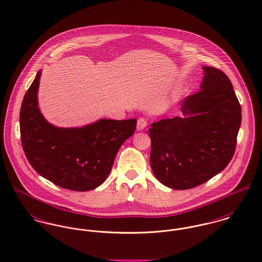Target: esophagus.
I'll use <instances>...</instances> for the list:
<instances>
[{"label": "esophagus", "mask_w": 262, "mask_h": 262, "mask_svg": "<svg viewBox=\"0 0 262 262\" xmlns=\"http://www.w3.org/2000/svg\"><path fill=\"white\" fill-rule=\"evenodd\" d=\"M146 126H147V119H145L143 117L139 118L137 121V130L141 131Z\"/></svg>", "instance_id": "34e87169"}]
</instances>
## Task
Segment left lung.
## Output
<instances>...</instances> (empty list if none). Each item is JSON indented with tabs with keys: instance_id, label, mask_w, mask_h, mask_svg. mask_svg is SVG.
I'll list each match as a JSON object with an SVG mask.
<instances>
[{
	"instance_id": "left-lung-1",
	"label": "left lung",
	"mask_w": 262,
	"mask_h": 262,
	"mask_svg": "<svg viewBox=\"0 0 262 262\" xmlns=\"http://www.w3.org/2000/svg\"><path fill=\"white\" fill-rule=\"evenodd\" d=\"M200 90L181 102L183 117L152 123L150 164L167 187L184 190L205 183L232 159L241 107L228 77L203 66Z\"/></svg>"
}]
</instances>
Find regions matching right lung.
Instances as JSON below:
<instances>
[{"label": "right lung", "mask_w": 262, "mask_h": 262, "mask_svg": "<svg viewBox=\"0 0 262 262\" xmlns=\"http://www.w3.org/2000/svg\"><path fill=\"white\" fill-rule=\"evenodd\" d=\"M41 70L25 94L20 111L21 140L32 167L54 184L88 191L108 177L120 147L136 129V119H100L78 128H59L38 105Z\"/></svg>", "instance_id": "obj_1"}]
</instances>
